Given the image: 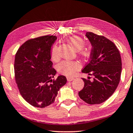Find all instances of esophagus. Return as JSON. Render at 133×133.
<instances>
[{"label":"esophagus","instance_id":"1","mask_svg":"<svg viewBox=\"0 0 133 133\" xmlns=\"http://www.w3.org/2000/svg\"><path fill=\"white\" fill-rule=\"evenodd\" d=\"M67 79L68 81H72L74 79V78L72 77H67Z\"/></svg>","mask_w":133,"mask_h":133}]
</instances>
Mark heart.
I'll return each instance as SVG.
<instances>
[{"label":"heart","mask_w":133,"mask_h":133,"mask_svg":"<svg viewBox=\"0 0 133 133\" xmlns=\"http://www.w3.org/2000/svg\"><path fill=\"white\" fill-rule=\"evenodd\" d=\"M71 47L76 52L83 49L85 46V42L79 37L74 36L69 40ZM58 46L55 44L52 48L51 57L54 60L58 58ZM81 55L84 58H88L90 56V52L86 50H82L80 52ZM80 68V65L76 61H63L58 65V70L61 74L66 76H72L74 73Z\"/></svg>","instance_id":"heart-1"}]
</instances>
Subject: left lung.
<instances>
[{"label":"left lung","mask_w":133,"mask_h":133,"mask_svg":"<svg viewBox=\"0 0 133 133\" xmlns=\"http://www.w3.org/2000/svg\"><path fill=\"white\" fill-rule=\"evenodd\" d=\"M92 46L89 63L81 72L93 76L84 82L79 98L89 104H99L108 99L116 89L121 79L122 61L119 50L111 41L102 35L87 32Z\"/></svg>","instance_id":"left-lung-1"}]
</instances>
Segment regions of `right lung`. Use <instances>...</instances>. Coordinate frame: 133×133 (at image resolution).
<instances>
[{
  "label": "right lung",
  "mask_w": 133,
  "mask_h": 133,
  "mask_svg": "<svg viewBox=\"0 0 133 133\" xmlns=\"http://www.w3.org/2000/svg\"><path fill=\"white\" fill-rule=\"evenodd\" d=\"M57 37L45 35L31 39L22 44L15 56V79L20 94L35 107L44 108L55 101L58 91L67 79L52 68L51 47Z\"/></svg>",
  "instance_id": "add662e5"
}]
</instances>
